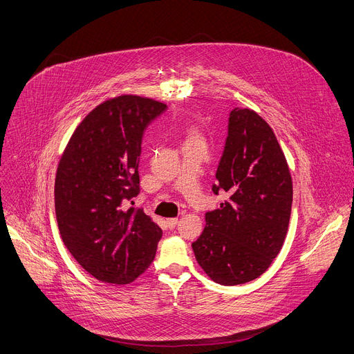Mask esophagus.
I'll use <instances>...</instances> for the list:
<instances>
[{
  "instance_id": "obj_1",
  "label": "esophagus",
  "mask_w": 354,
  "mask_h": 354,
  "mask_svg": "<svg viewBox=\"0 0 354 354\" xmlns=\"http://www.w3.org/2000/svg\"><path fill=\"white\" fill-rule=\"evenodd\" d=\"M167 224H168V227H169V229H175V227H176V224H178V218H176V217L168 218V220H167Z\"/></svg>"
}]
</instances>
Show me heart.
Returning a JSON list of instances; mask_svg holds the SVG:
<instances>
[{
  "label": "heart",
  "mask_w": 354,
  "mask_h": 354,
  "mask_svg": "<svg viewBox=\"0 0 354 354\" xmlns=\"http://www.w3.org/2000/svg\"><path fill=\"white\" fill-rule=\"evenodd\" d=\"M190 138H198V137H196V133L192 131V133L189 134V140H190Z\"/></svg>",
  "instance_id": "heart-1"
}]
</instances>
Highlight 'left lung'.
<instances>
[{
	"label": "left lung",
	"instance_id": "1",
	"mask_svg": "<svg viewBox=\"0 0 354 354\" xmlns=\"http://www.w3.org/2000/svg\"><path fill=\"white\" fill-rule=\"evenodd\" d=\"M220 209L207 212L206 227L192 243L203 271L217 283L259 278L282 248L292 207V180L271 127L255 111H230L227 138L216 171Z\"/></svg>",
	"mask_w": 354,
	"mask_h": 354
}]
</instances>
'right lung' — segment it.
Instances as JSON below:
<instances>
[{
  "label": "right lung",
  "mask_w": 354,
  "mask_h": 354,
  "mask_svg": "<svg viewBox=\"0 0 354 354\" xmlns=\"http://www.w3.org/2000/svg\"><path fill=\"white\" fill-rule=\"evenodd\" d=\"M167 104L120 95L90 111L63 152L55 180L59 233L75 260L99 281L124 285L155 257L162 230L144 209H125L140 194L145 128Z\"/></svg>",
  "instance_id": "right-lung-1"
}]
</instances>
